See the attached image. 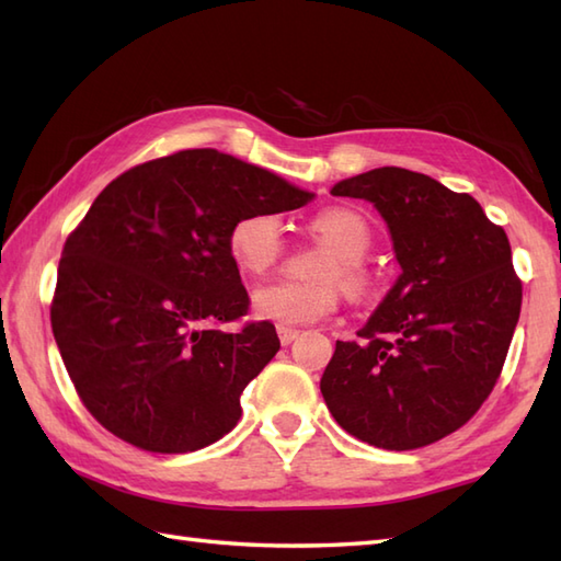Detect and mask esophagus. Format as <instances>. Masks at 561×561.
Here are the masks:
<instances>
[{
  "instance_id": "1",
  "label": "esophagus",
  "mask_w": 561,
  "mask_h": 561,
  "mask_svg": "<svg viewBox=\"0 0 561 561\" xmlns=\"http://www.w3.org/2000/svg\"><path fill=\"white\" fill-rule=\"evenodd\" d=\"M277 335L282 344H291L296 337H299V330L289 328V325H277Z\"/></svg>"
}]
</instances>
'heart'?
Masks as SVG:
<instances>
[{
    "instance_id": "obj_1",
    "label": "heart",
    "mask_w": 561,
    "mask_h": 561,
    "mask_svg": "<svg viewBox=\"0 0 561 561\" xmlns=\"http://www.w3.org/2000/svg\"><path fill=\"white\" fill-rule=\"evenodd\" d=\"M313 231L332 248V255L316 267V282L274 279L253 291V313L279 325H308L335 313L340 287L350 296H366L371 289L364 257L371 250V226L359 211L332 207L313 217ZM229 255L245 274L267 272L282 257L284 226L277 214H245L229 229Z\"/></svg>"
}]
</instances>
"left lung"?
I'll return each instance as SVG.
<instances>
[{
    "label": "left lung",
    "instance_id": "8db88e82",
    "mask_svg": "<svg viewBox=\"0 0 561 561\" xmlns=\"http://www.w3.org/2000/svg\"><path fill=\"white\" fill-rule=\"evenodd\" d=\"M330 193L371 202L402 272L359 340L335 344L320 392L366 444H434L482 408L502 374L523 299L508 238L474 197L398 165Z\"/></svg>",
    "mask_w": 561,
    "mask_h": 561
}]
</instances>
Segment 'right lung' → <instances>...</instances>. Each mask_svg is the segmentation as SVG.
Returning <instances> with one entry per match:
<instances>
[{
  "label": "right lung",
  "mask_w": 561,
  "mask_h": 561,
  "mask_svg": "<svg viewBox=\"0 0 561 561\" xmlns=\"http://www.w3.org/2000/svg\"><path fill=\"white\" fill-rule=\"evenodd\" d=\"M316 195L217 149L135 165L69 233L50 308L55 342L81 402L117 438L187 453L229 434L241 392L279 352L248 313L229 255L245 214L289 211Z\"/></svg>",
  "instance_id": "1"
}]
</instances>
